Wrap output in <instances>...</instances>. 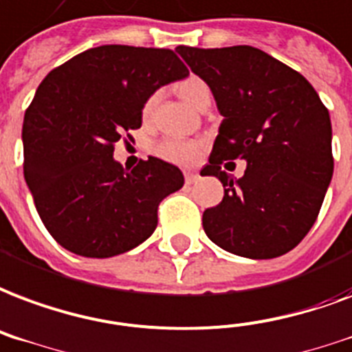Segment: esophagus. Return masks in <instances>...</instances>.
I'll list each match as a JSON object with an SVG mask.
<instances>
[{
  "instance_id": "1",
  "label": "esophagus",
  "mask_w": 352,
  "mask_h": 352,
  "mask_svg": "<svg viewBox=\"0 0 352 352\" xmlns=\"http://www.w3.org/2000/svg\"><path fill=\"white\" fill-rule=\"evenodd\" d=\"M197 179H199V175L195 171H184V181H186V184H194Z\"/></svg>"
}]
</instances>
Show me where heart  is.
Here are the masks:
<instances>
[{"instance_id": "1", "label": "heart", "mask_w": 352, "mask_h": 352, "mask_svg": "<svg viewBox=\"0 0 352 352\" xmlns=\"http://www.w3.org/2000/svg\"><path fill=\"white\" fill-rule=\"evenodd\" d=\"M177 92H179V96H181L188 104H192V107H195V103H197L201 98L210 96L208 85H206L203 79H199V77H195V75L182 79L181 82H179V87H177ZM155 101H157V96H151V98L144 103V109H142L144 118L149 116V112L153 111ZM153 149H155V153H157L158 157L164 158L168 162H175V164H192V162L197 160V157H199L201 146L197 142L192 140L168 138V140L158 142Z\"/></svg>"}]
</instances>
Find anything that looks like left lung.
<instances>
[{"label":"left lung","mask_w":352,"mask_h":352,"mask_svg":"<svg viewBox=\"0 0 352 352\" xmlns=\"http://www.w3.org/2000/svg\"><path fill=\"white\" fill-rule=\"evenodd\" d=\"M177 53L210 87L223 116L201 170L225 190L203 212L206 236L245 258L288 253L312 229L334 171L327 107L299 72L251 45H179ZM236 157L248 162L240 179L221 168Z\"/></svg>","instance_id":"8db88e82"}]
</instances>
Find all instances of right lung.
Here are the masks:
<instances>
[{
	"label": "right lung",
	"instance_id": "1",
	"mask_svg": "<svg viewBox=\"0 0 352 352\" xmlns=\"http://www.w3.org/2000/svg\"><path fill=\"white\" fill-rule=\"evenodd\" d=\"M188 77L171 50L99 45L51 69L23 118V177L50 234L72 253L109 258L157 229L166 195L182 171L157 157L134 170L116 162L114 144L142 127L158 88Z\"/></svg>",
	"mask_w": 352,
	"mask_h": 352
}]
</instances>
